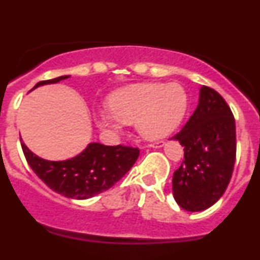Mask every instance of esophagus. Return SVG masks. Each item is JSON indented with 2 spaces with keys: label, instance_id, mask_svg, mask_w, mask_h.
Segmentation results:
<instances>
[{
  "label": "esophagus",
  "instance_id": "1",
  "mask_svg": "<svg viewBox=\"0 0 260 260\" xmlns=\"http://www.w3.org/2000/svg\"><path fill=\"white\" fill-rule=\"evenodd\" d=\"M163 143L165 142H154V143L149 144V147H152V148H159V147L163 146Z\"/></svg>",
  "mask_w": 260,
  "mask_h": 260
}]
</instances>
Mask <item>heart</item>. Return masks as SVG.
<instances>
[{"label": "heart", "mask_w": 260, "mask_h": 260, "mask_svg": "<svg viewBox=\"0 0 260 260\" xmlns=\"http://www.w3.org/2000/svg\"><path fill=\"white\" fill-rule=\"evenodd\" d=\"M108 105L109 109L95 113L100 128L118 131L121 122H135L143 137L160 139L179 127L187 112L188 97L178 83H144L114 92Z\"/></svg>", "instance_id": "b5f03b06"}]
</instances>
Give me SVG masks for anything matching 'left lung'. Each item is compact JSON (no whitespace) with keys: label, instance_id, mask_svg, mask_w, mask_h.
<instances>
[{"label":"left lung","instance_id":"8db88e82","mask_svg":"<svg viewBox=\"0 0 260 260\" xmlns=\"http://www.w3.org/2000/svg\"><path fill=\"white\" fill-rule=\"evenodd\" d=\"M184 160L173 174V197L188 212L212 207L231 180L236 162V121L223 97L203 86L194 113L173 138Z\"/></svg>","mask_w":260,"mask_h":260}]
</instances>
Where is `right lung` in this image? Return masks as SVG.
<instances>
[{"label":"right lung","instance_id":"right-lung-1","mask_svg":"<svg viewBox=\"0 0 260 260\" xmlns=\"http://www.w3.org/2000/svg\"><path fill=\"white\" fill-rule=\"evenodd\" d=\"M70 76L38 82L36 86L58 83ZM23 154L32 171L54 192L72 199H88L109 189L132 168L139 155L138 148L89 143L80 154L67 160L40 158L21 142Z\"/></svg>","mask_w":260,"mask_h":260}]
</instances>
